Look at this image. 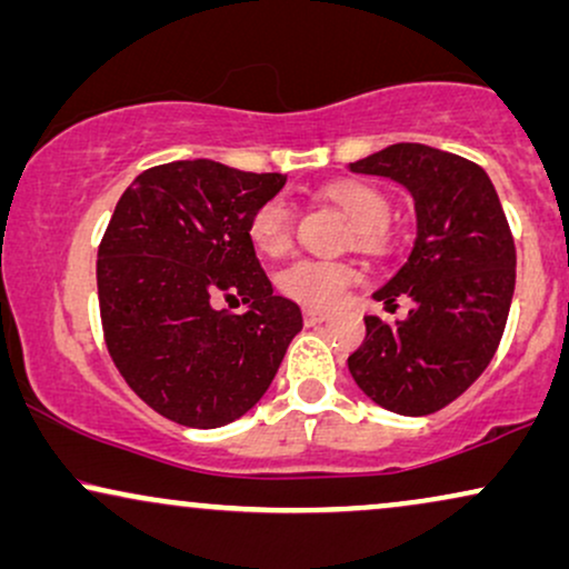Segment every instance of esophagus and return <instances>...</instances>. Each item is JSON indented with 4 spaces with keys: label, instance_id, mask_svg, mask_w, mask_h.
<instances>
[{
    "label": "esophagus",
    "instance_id": "obj_1",
    "mask_svg": "<svg viewBox=\"0 0 569 569\" xmlns=\"http://www.w3.org/2000/svg\"><path fill=\"white\" fill-rule=\"evenodd\" d=\"M328 320V312H322V309H315V307H307L305 309V322L307 326H318V322Z\"/></svg>",
    "mask_w": 569,
    "mask_h": 569
}]
</instances>
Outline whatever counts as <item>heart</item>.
Listing matches in <instances>:
<instances>
[{
	"label": "heart",
	"mask_w": 569,
	"mask_h": 569,
	"mask_svg": "<svg viewBox=\"0 0 569 569\" xmlns=\"http://www.w3.org/2000/svg\"><path fill=\"white\" fill-rule=\"evenodd\" d=\"M326 197L347 214L351 222V241L365 251L383 247V231L391 204L386 193L365 181H336L326 189ZM293 214L283 199H268L249 220V236L262 254L278 257L291 247ZM355 268L343 262L297 260L280 270L278 286L286 297L309 307H333L355 280Z\"/></svg>",
	"instance_id": "1"
}]
</instances>
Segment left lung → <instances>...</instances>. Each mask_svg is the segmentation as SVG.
<instances>
[{
    "label": "left lung",
    "mask_w": 569,
    "mask_h": 569,
    "mask_svg": "<svg viewBox=\"0 0 569 569\" xmlns=\"http://www.w3.org/2000/svg\"><path fill=\"white\" fill-rule=\"evenodd\" d=\"M383 176L415 199L417 239L383 289L391 307L412 299L409 318H365L349 372L368 397L397 415L420 417L451 405L488 368L515 293V239L480 164L426 143H391L349 164Z\"/></svg>",
    "instance_id": "left-lung-1"
}]
</instances>
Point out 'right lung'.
<instances>
[{
	"label": "right lung",
	"mask_w": 569,
	"mask_h": 569,
	"mask_svg": "<svg viewBox=\"0 0 569 569\" xmlns=\"http://www.w3.org/2000/svg\"><path fill=\"white\" fill-rule=\"evenodd\" d=\"M280 172L212 160L143 170L99 243L97 289L114 368L154 412L186 428L247 415L276 378L301 309L276 297L249 220L283 189ZM241 298V316L213 299Z\"/></svg>",
	"instance_id": "right-lung-1"
}]
</instances>
